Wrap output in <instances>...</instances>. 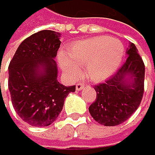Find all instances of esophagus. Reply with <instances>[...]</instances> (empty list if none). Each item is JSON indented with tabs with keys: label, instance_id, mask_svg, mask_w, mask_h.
<instances>
[{
	"label": "esophagus",
	"instance_id": "esophagus-1",
	"mask_svg": "<svg viewBox=\"0 0 155 155\" xmlns=\"http://www.w3.org/2000/svg\"><path fill=\"white\" fill-rule=\"evenodd\" d=\"M84 84H82V83H78V84H76V90L77 91H80V90H82V89L84 87Z\"/></svg>",
	"mask_w": 155,
	"mask_h": 155
}]
</instances>
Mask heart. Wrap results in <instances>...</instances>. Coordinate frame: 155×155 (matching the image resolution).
<instances>
[{
  "instance_id": "b5f03b06",
  "label": "heart",
  "mask_w": 155,
  "mask_h": 155,
  "mask_svg": "<svg viewBox=\"0 0 155 155\" xmlns=\"http://www.w3.org/2000/svg\"><path fill=\"white\" fill-rule=\"evenodd\" d=\"M124 54L122 41L99 36L73 45L68 55L60 54L59 65L69 78L76 79L85 67V75L94 82L104 81L119 68Z\"/></svg>"
}]
</instances>
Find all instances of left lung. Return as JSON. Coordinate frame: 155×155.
<instances>
[{"label":"left lung","instance_id":"left-lung-1","mask_svg":"<svg viewBox=\"0 0 155 155\" xmlns=\"http://www.w3.org/2000/svg\"><path fill=\"white\" fill-rule=\"evenodd\" d=\"M127 58L117 72L104 83L95 85L96 100L89 107L98 124L114 127L127 121L139 108L144 93L145 66L132 43L127 49Z\"/></svg>","mask_w":155,"mask_h":155}]
</instances>
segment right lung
<instances>
[{"label":"right lung","mask_w":155,"mask_h":155,"mask_svg":"<svg viewBox=\"0 0 155 155\" xmlns=\"http://www.w3.org/2000/svg\"><path fill=\"white\" fill-rule=\"evenodd\" d=\"M60 34L41 31L25 39L9 64L8 88L18 116L32 127H47L58 117L64 100L75 85L58 81L54 58L60 46Z\"/></svg>","instance_id":"1"}]
</instances>
